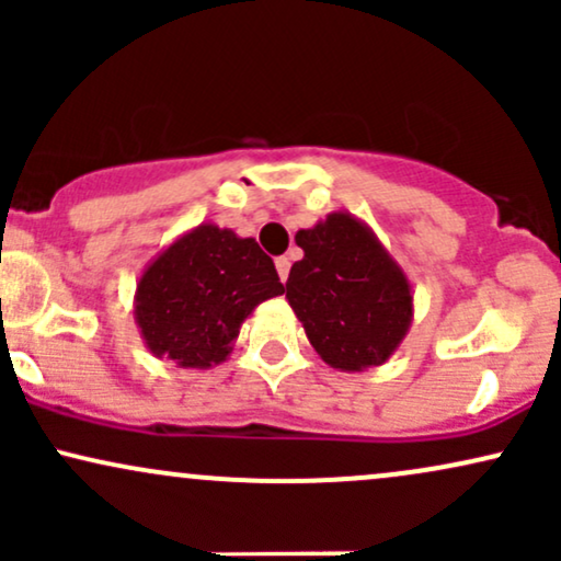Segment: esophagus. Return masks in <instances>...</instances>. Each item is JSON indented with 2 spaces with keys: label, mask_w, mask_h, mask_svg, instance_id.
I'll return each mask as SVG.
<instances>
[{
  "label": "esophagus",
  "mask_w": 561,
  "mask_h": 561,
  "mask_svg": "<svg viewBox=\"0 0 561 561\" xmlns=\"http://www.w3.org/2000/svg\"><path fill=\"white\" fill-rule=\"evenodd\" d=\"M274 263H276V272H279V279L285 282L287 274H289V259H285V255H282V259H276Z\"/></svg>",
  "instance_id": "obj_1"
}]
</instances>
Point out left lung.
Masks as SVG:
<instances>
[{"instance_id": "left-lung-1", "label": "left lung", "mask_w": 561, "mask_h": 561, "mask_svg": "<svg viewBox=\"0 0 561 561\" xmlns=\"http://www.w3.org/2000/svg\"><path fill=\"white\" fill-rule=\"evenodd\" d=\"M295 242L302 259L287 276V302L321 362L340 371L385 364L414 321V289L375 229L334 210Z\"/></svg>"}]
</instances>
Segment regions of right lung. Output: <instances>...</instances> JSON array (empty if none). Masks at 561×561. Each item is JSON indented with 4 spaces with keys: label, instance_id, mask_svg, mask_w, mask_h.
Instances as JSON below:
<instances>
[{
    "label": "right lung",
    "instance_id": "right-lung-1",
    "mask_svg": "<svg viewBox=\"0 0 561 561\" xmlns=\"http://www.w3.org/2000/svg\"><path fill=\"white\" fill-rule=\"evenodd\" d=\"M282 293L274 261L253 237L205 221L147 263L134 293V321L156 358L214 369L229 358L242 321Z\"/></svg>",
    "mask_w": 561,
    "mask_h": 561
}]
</instances>
